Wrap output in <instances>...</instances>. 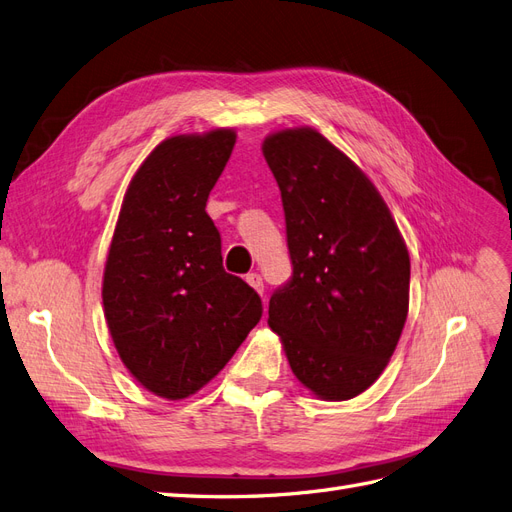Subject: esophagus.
<instances>
[{
	"instance_id": "34e87169",
	"label": "esophagus",
	"mask_w": 512,
	"mask_h": 512,
	"mask_svg": "<svg viewBox=\"0 0 512 512\" xmlns=\"http://www.w3.org/2000/svg\"><path fill=\"white\" fill-rule=\"evenodd\" d=\"M245 281H248V284L262 296L264 294V284H262V277L258 275V273H248L245 275Z\"/></svg>"
}]
</instances>
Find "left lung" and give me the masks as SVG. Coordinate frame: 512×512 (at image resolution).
<instances>
[{
    "mask_svg": "<svg viewBox=\"0 0 512 512\" xmlns=\"http://www.w3.org/2000/svg\"><path fill=\"white\" fill-rule=\"evenodd\" d=\"M262 154L281 190L292 260L269 326L307 390L349 400L379 379L407 322V245L377 188L322 133L277 131Z\"/></svg>",
    "mask_w": 512,
    "mask_h": 512,
    "instance_id": "obj_1",
    "label": "left lung"
}]
</instances>
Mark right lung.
Here are the masks:
<instances>
[{"instance_id":"right-lung-1","label":"right lung","mask_w":512,"mask_h":512,"mask_svg":"<svg viewBox=\"0 0 512 512\" xmlns=\"http://www.w3.org/2000/svg\"><path fill=\"white\" fill-rule=\"evenodd\" d=\"M233 129L158 144L127 188L103 273V311L129 373L182 400L214 379L260 322L262 301L222 267L205 205Z\"/></svg>"}]
</instances>
